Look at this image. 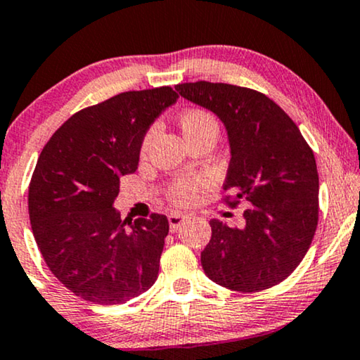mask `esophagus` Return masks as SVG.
Wrapping results in <instances>:
<instances>
[{
    "instance_id": "obj_1",
    "label": "esophagus",
    "mask_w": 360,
    "mask_h": 360,
    "mask_svg": "<svg viewBox=\"0 0 360 360\" xmlns=\"http://www.w3.org/2000/svg\"><path fill=\"white\" fill-rule=\"evenodd\" d=\"M189 217L184 216V214H179V212H171L169 216H167V221H169V229L171 233H174V231L179 229L181 226L184 224V222H188Z\"/></svg>"
}]
</instances>
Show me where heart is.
<instances>
[{
	"label": "heart",
	"mask_w": 360,
	"mask_h": 360,
	"mask_svg": "<svg viewBox=\"0 0 360 360\" xmlns=\"http://www.w3.org/2000/svg\"><path fill=\"white\" fill-rule=\"evenodd\" d=\"M179 124L183 127V133L186 138H191V136H195L206 129H217V121L214 120L212 115H209L207 111H202V109H193V111L184 112L181 116ZM158 133V127L151 126L144 134L143 143H141V156L148 153L149 144L154 136ZM207 186V181L201 176H183L177 177V179L172 181L167 188V199L176 206H188L198 198V193Z\"/></svg>",
	"instance_id": "heart-1"
}]
</instances>
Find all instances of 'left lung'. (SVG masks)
<instances>
[{
	"label": "left lung",
	"mask_w": 360,
	"mask_h": 360,
	"mask_svg": "<svg viewBox=\"0 0 360 360\" xmlns=\"http://www.w3.org/2000/svg\"><path fill=\"white\" fill-rule=\"evenodd\" d=\"M188 101L224 122L231 146L222 201L244 211L243 229L212 219L201 252L209 279L236 292H259L292 274L319 221L316 158L284 109L259 93L226 83L177 84Z\"/></svg>",
	"instance_id": "left-lung-1"
}]
</instances>
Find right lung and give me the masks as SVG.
<instances>
[{
	"instance_id": "add662e5",
	"label": "right lung",
	"mask_w": 360,
	"mask_h": 360,
	"mask_svg": "<svg viewBox=\"0 0 360 360\" xmlns=\"http://www.w3.org/2000/svg\"><path fill=\"white\" fill-rule=\"evenodd\" d=\"M177 98L169 86L116 94L72 115L39 154L31 229L49 271L84 301L124 304L158 279L167 217L122 221L112 202L120 177L138 169L149 126Z\"/></svg>"
}]
</instances>
